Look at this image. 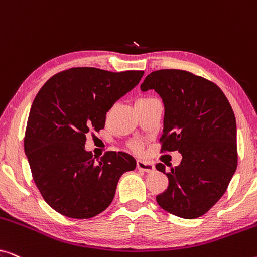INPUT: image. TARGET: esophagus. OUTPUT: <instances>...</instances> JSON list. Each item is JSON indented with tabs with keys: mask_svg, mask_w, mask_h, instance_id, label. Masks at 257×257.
Listing matches in <instances>:
<instances>
[{
	"mask_svg": "<svg viewBox=\"0 0 257 257\" xmlns=\"http://www.w3.org/2000/svg\"><path fill=\"white\" fill-rule=\"evenodd\" d=\"M137 168L140 171L147 172V173H151V172H153L154 170H156V168H154V165L152 163H150V161L144 160V159L137 160Z\"/></svg>",
	"mask_w": 257,
	"mask_h": 257,
	"instance_id": "obj_1",
	"label": "esophagus"
}]
</instances>
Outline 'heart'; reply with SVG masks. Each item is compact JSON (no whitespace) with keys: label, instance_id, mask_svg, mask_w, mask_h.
I'll list each match as a JSON object with an SVG mask.
<instances>
[{"label":"heart","instance_id":"obj_1","mask_svg":"<svg viewBox=\"0 0 257 257\" xmlns=\"http://www.w3.org/2000/svg\"><path fill=\"white\" fill-rule=\"evenodd\" d=\"M150 99H152V98H143V99L138 100V103H144V101H147ZM130 147H131V150L135 151V152H140L143 149V144L140 142H133L130 144Z\"/></svg>","mask_w":257,"mask_h":257}]
</instances>
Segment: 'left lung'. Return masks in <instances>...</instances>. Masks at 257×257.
Wrapping results in <instances>:
<instances>
[{"instance_id":"left-lung-1","label":"left lung","mask_w":257,"mask_h":257,"mask_svg":"<svg viewBox=\"0 0 257 257\" xmlns=\"http://www.w3.org/2000/svg\"><path fill=\"white\" fill-rule=\"evenodd\" d=\"M154 90L165 105L161 152L179 151L182 160L166 173L168 187L157 195L166 212L196 219L227 191L237 167L236 120L227 97L216 84L175 69L151 72L140 85Z\"/></svg>"}]
</instances>
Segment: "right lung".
Instances as JSON below:
<instances>
[{
    "instance_id": "obj_1",
    "label": "right lung",
    "mask_w": 257,
    "mask_h": 257,
    "mask_svg": "<svg viewBox=\"0 0 257 257\" xmlns=\"http://www.w3.org/2000/svg\"><path fill=\"white\" fill-rule=\"evenodd\" d=\"M144 71L71 68L38 91L28 118L24 152L45 202L62 215L90 219L114 198L119 179L135 158L108 151L96 163L86 135L105 126L106 112L140 82Z\"/></svg>"
}]
</instances>
